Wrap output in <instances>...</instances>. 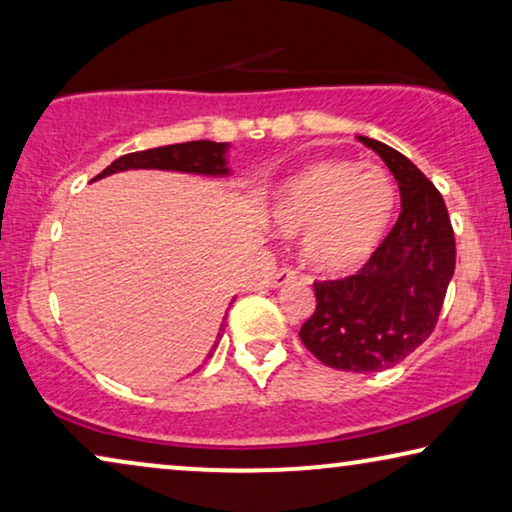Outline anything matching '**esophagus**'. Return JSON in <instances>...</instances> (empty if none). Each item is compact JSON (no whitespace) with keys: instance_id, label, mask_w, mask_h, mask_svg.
Segmentation results:
<instances>
[{"instance_id":"esophagus-1","label":"esophagus","mask_w":512,"mask_h":512,"mask_svg":"<svg viewBox=\"0 0 512 512\" xmlns=\"http://www.w3.org/2000/svg\"><path fill=\"white\" fill-rule=\"evenodd\" d=\"M293 279H296V270H293V268H279L275 275H272L270 286H272V289H279V286L289 284V282H293Z\"/></svg>"}]
</instances>
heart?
Here are the masks:
<instances>
[{
  "label": "heart",
  "instance_id": "b5f03b06",
  "mask_svg": "<svg viewBox=\"0 0 512 512\" xmlns=\"http://www.w3.org/2000/svg\"><path fill=\"white\" fill-rule=\"evenodd\" d=\"M394 212L396 186L387 172L326 158L277 188L268 221L279 235H303V256L312 268L342 275L375 254Z\"/></svg>",
  "mask_w": 512,
  "mask_h": 512
}]
</instances>
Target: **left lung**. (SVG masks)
<instances>
[{
  "label": "left lung",
  "instance_id": "left-lung-1",
  "mask_svg": "<svg viewBox=\"0 0 512 512\" xmlns=\"http://www.w3.org/2000/svg\"><path fill=\"white\" fill-rule=\"evenodd\" d=\"M359 142L398 181L401 216L356 275L314 282L317 310L300 328V340L324 366L380 373L433 333L457 247L443 195L424 172L377 139Z\"/></svg>",
  "mask_w": 512,
  "mask_h": 512
}]
</instances>
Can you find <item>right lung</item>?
Listing matches in <instances>:
<instances>
[{
    "instance_id": "add662e5",
    "label": "right lung",
    "mask_w": 512,
    "mask_h": 512,
    "mask_svg": "<svg viewBox=\"0 0 512 512\" xmlns=\"http://www.w3.org/2000/svg\"><path fill=\"white\" fill-rule=\"evenodd\" d=\"M228 146L230 144L226 142H207V139H200V142L170 144V146H158V149L128 153V156H121L118 160H114V163H111L104 172L97 174L95 179L109 177V174L125 172V170H174V172L223 177V174H228V167H226ZM223 326L226 324H221L219 338H221ZM212 352H209V356H212Z\"/></svg>"
}]
</instances>
